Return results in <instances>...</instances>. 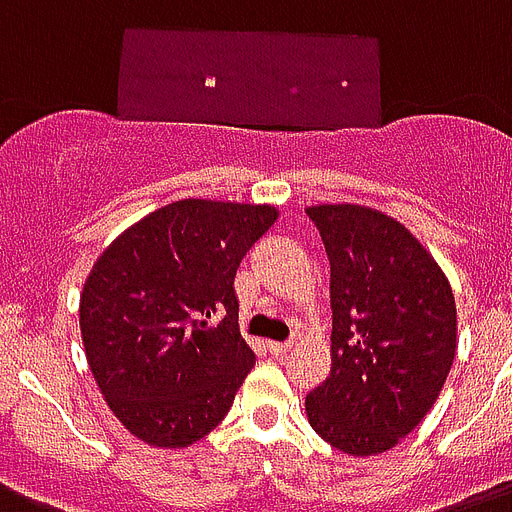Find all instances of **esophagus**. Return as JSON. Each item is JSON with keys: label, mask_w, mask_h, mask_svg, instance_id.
I'll use <instances>...</instances> for the list:
<instances>
[{"label": "esophagus", "mask_w": 512, "mask_h": 512, "mask_svg": "<svg viewBox=\"0 0 512 512\" xmlns=\"http://www.w3.org/2000/svg\"><path fill=\"white\" fill-rule=\"evenodd\" d=\"M265 346H268L270 354H276V356L286 354V351L291 349V343H278V341H268V343H265Z\"/></svg>", "instance_id": "1"}]
</instances>
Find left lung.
I'll list each match as a JSON object with an SVG mask.
<instances>
[{"label":"left lung","mask_w":512,"mask_h":512,"mask_svg":"<svg viewBox=\"0 0 512 512\" xmlns=\"http://www.w3.org/2000/svg\"><path fill=\"white\" fill-rule=\"evenodd\" d=\"M330 260V375L304 401L341 453L395 448L440 398L458 346L448 276L403 223L354 203L307 208Z\"/></svg>","instance_id":"obj_1"}]
</instances>
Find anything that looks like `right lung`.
Wrapping results in <instances>:
<instances>
[{
  "mask_svg": "<svg viewBox=\"0 0 512 512\" xmlns=\"http://www.w3.org/2000/svg\"><path fill=\"white\" fill-rule=\"evenodd\" d=\"M273 205L176 200L103 249L80 294V333L103 401L145 445L190 448L229 414L255 367L239 333L236 268ZM226 311L221 326L209 317Z\"/></svg>",
  "mask_w": 512,
  "mask_h": 512,
  "instance_id": "obj_1",
  "label": "right lung"
}]
</instances>
